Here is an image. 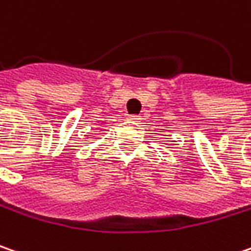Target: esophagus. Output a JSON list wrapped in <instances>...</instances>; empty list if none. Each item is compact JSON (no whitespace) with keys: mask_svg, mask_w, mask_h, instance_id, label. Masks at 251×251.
<instances>
[{"mask_svg":"<svg viewBox=\"0 0 251 251\" xmlns=\"http://www.w3.org/2000/svg\"><path fill=\"white\" fill-rule=\"evenodd\" d=\"M127 119L131 120V121H140L141 117H140L138 114H128V116H127Z\"/></svg>","mask_w":251,"mask_h":251,"instance_id":"1","label":"esophagus"}]
</instances>
